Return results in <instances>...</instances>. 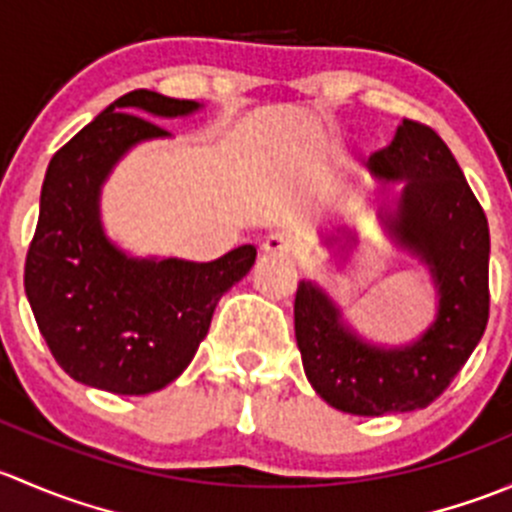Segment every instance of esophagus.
<instances>
[{
	"instance_id": "1",
	"label": "esophagus",
	"mask_w": 512,
	"mask_h": 512,
	"mask_svg": "<svg viewBox=\"0 0 512 512\" xmlns=\"http://www.w3.org/2000/svg\"><path fill=\"white\" fill-rule=\"evenodd\" d=\"M262 252L277 257H297L299 247L292 237L285 235V232H272V235H267L265 242H262Z\"/></svg>"
}]
</instances>
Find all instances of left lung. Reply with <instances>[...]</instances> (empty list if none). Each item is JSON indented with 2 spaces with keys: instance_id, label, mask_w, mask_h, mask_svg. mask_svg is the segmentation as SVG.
Segmentation results:
<instances>
[{
  "instance_id": "1",
  "label": "left lung",
  "mask_w": 512,
  "mask_h": 512,
  "mask_svg": "<svg viewBox=\"0 0 512 512\" xmlns=\"http://www.w3.org/2000/svg\"><path fill=\"white\" fill-rule=\"evenodd\" d=\"M369 163L379 180L381 230L426 267L436 289L433 322L414 342L376 344L347 322L327 289L302 280L294 337L309 384L329 406L354 416L406 414L436 401L483 337L490 232L456 158L428 126L404 121ZM324 245L332 255L349 252L356 232L334 227Z\"/></svg>"
}]
</instances>
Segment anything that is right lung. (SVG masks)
<instances>
[{"instance_id":"1","label":"right lung","mask_w":512,"mask_h":512,"mask_svg":"<svg viewBox=\"0 0 512 512\" xmlns=\"http://www.w3.org/2000/svg\"><path fill=\"white\" fill-rule=\"evenodd\" d=\"M203 108L156 91L121 96L46 168L24 289L41 337L74 381L121 396L178 379L210 329L220 297L255 265L242 245L213 262L136 257L106 235L101 193L128 151L170 138L151 118Z\"/></svg>"}]
</instances>
